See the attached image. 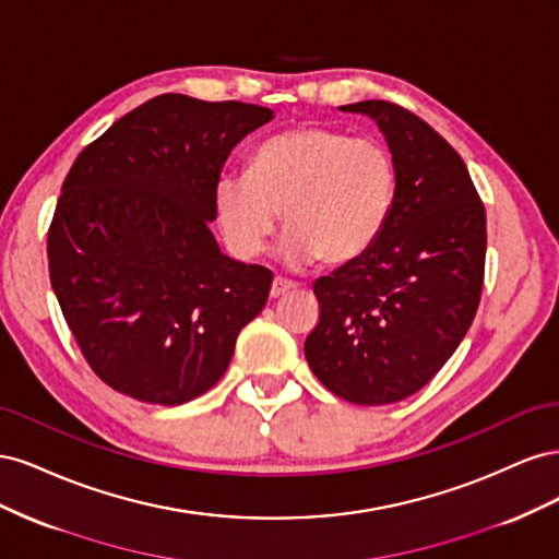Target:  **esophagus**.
Masks as SVG:
<instances>
[{"instance_id": "1", "label": "esophagus", "mask_w": 559, "mask_h": 559, "mask_svg": "<svg viewBox=\"0 0 559 559\" xmlns=\"http://www.w3.org/2000/svg\"><path fill=\"white\" fill-rule=\"evenodd\" d=\"M296 286H298V284H294V282H289V280L275 277V280H273V286H270V296H273V298H280V296H284V294L294 292Z\"/></svg>"}]
</instances>
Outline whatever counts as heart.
I'll list each match as a JSON object with an SVG mask.
<instances>
[{
    "mask_svg": "<svg viewBox=\"0 0 559 559\" xmlns=\"http://www.w3.org/2000/svg\"><path fill=\"white\" fill-rule=\"evenodd\" d=\"M396 186V160L382 140L312 123L265 140L249 173L218 179L214 210L235 257H259L282 212L286 263H347L380 238Z\"/></svg>",
    "mask_w": 559,
    "mask_h": 559,
    "instance_id": "b5f03b06",
    "label": "heart"
}]
</instances>
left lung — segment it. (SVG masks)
<instances>
[{
    "instance_id": "obj_1",
    "label": "left lung",
    "mask_w": 559,
    "mask_h": 559,
    "mask_svg": "<svg viewBox=\"0 0 559 559\" xmlns=\"http://www.w3.org/2000/svg\"><path fill=\"white\" fill-rule=\"evenodd\" d=\"M341 109L378 121L399 186L376 245L314 282L306 359L335 396L384 405L419 392L464 341L485 280V205L462 156L419 116L384 99Z\"/></svg>"
}]
</instances>
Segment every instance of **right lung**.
Instances as JSON below:
<instances>
[{
	"mask_svg": "<svg viewBox=\"0 0 559 559\" xmlns=\"http://www.w3.org/2000/svg\"><path fill=\"white\" fill-rule=\"evenodd\" d=\"M259 105L165 93L76 156L48 228V275L93 373L144 403L181 405L214 386L273 273L218 249L214 189Z\"/></svg>",
	"mask_w": 559,
	"mask_h": 559,
	"instance_id": "right-lung-1",
	"label": "right lung"
}]
</instances>
